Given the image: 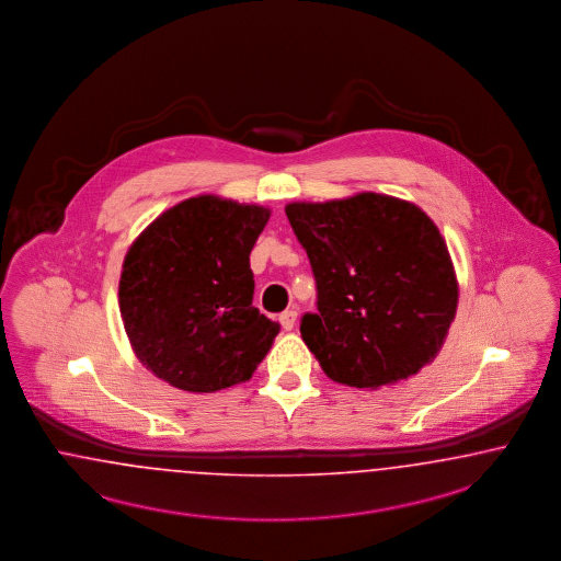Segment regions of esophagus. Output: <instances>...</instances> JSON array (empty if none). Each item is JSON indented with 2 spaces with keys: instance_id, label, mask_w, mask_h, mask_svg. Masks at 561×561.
<instances>
[{
  "instance_id": "1",
  "label": "esophagus",
  "mask_w": 561,
  "mask_h": 561,
  "mask_svg": "<svg viewBox=\"0 0 561 561\" xmlns=\"http://www.w3.org/2000/svg\"><path fill=\"white\" fill-rule=\"evenodd\" d=\"M296 317H298V313H296L294 309H290V311H284V313L279 314V323H282V328L290 332L291 328H294V323H296Z\"/></svg>"
}]
</instances>
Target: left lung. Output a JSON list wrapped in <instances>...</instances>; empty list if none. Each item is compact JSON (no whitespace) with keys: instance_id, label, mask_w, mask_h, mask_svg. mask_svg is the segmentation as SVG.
Returning <instances> with one entry per match:
<instances>
[{"instance_id":"left-lung-1","label":"left lung","mask_w":561,"mask_h":561,"mask_svg":"<svg viewBox=\"0 0 561 561\" xmlns=\"http://www.w3.org/2000/svg\"><path fill=\"white\" fill-rule=\"evenodd\" d=\"M286 215L317 282L319 313L302 317L300 334L328 378L376 390L436 359L459 282L445 238L417 204L360 192L290 202Z\"/></svg>"}]
</instances>
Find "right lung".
<instances>
[{
  "instance_id": "obj_1",
  "label": "right lung",
  "mask_w": 561,
  "mask_h": 561,
  "mask_svg": "<svg viewBox=\"0 0 561 561\" xmlns=\"http://www.w3.org/2000/svg\"><path fill=\"white\" fill-rule=\"evenodd\" d=\"M271 208L201 194L160 213L127 250L118 309L135 357L185 392L252 378L279 325L252 307L250 250Z\"/></svg>"
}]
</instances>
